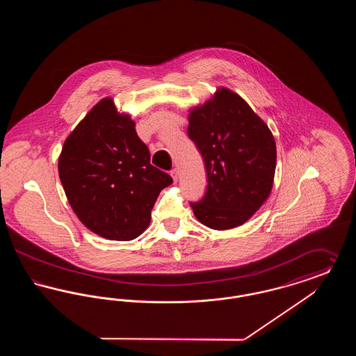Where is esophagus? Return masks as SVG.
<instances>
[{
  "label": "esophagus",
  "instance_id": "34e87169",
  "mask_svg": "<svg viewBox=\"0 0 356 356\" xmlns=\"http://www.w3.org/2000/svg\"><path fill=\"white\" fill-rule=\"evenodd\" d=\"M170 176H172L173 181L176 183V181H177V170H176V168H173V170H170Z\"/></svg>",
  "mask_w": 356,
  "mask_h": 356
}]
</instances>
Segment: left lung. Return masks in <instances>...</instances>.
<instances>
[{"label":"left lung","mask_w":356,"mask_h":356,"mask_svg":"<svg viewBox=\"0 0 356 356\" xmlns=\"http://www.w3.org/2000/svg\"><path fill=\"white\" fill-rule=\"evenodd\" d=\"M188 136L203 156L207 191L191 203L212 229L235 228L267 200L276 168V144L267 124L235 92L219 88L189 113Z\"/></svg>","instance_id":"left-lung-1"}]
</instances>
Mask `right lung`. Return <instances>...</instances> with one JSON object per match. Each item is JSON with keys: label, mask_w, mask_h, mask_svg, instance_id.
<instances>
[{"label": "right lung", "mask_w": 356, "mask_h": 356, "mask_svg": "<svg viewBox=\"0 0 356 356\" xmlns=\"http://www.w3.org/2000/svg\"><path fill=\"white\" fill-rule=\"evenodd\" d=\"M58 175L85 227L120 241L134 240L147 229L159 193L173 181L153 167L135 122L120 115L109 97L96 104L65 140Z\"/></svg>", "instance_id": "obj_1"}]
</instances>
